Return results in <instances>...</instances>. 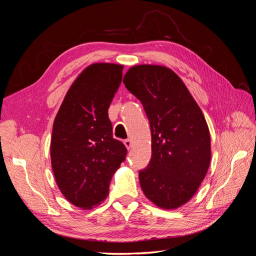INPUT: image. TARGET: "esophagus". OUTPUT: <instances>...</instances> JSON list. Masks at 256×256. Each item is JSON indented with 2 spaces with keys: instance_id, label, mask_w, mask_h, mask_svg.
<instances>
[{
  "instance_id": "1",
  "label": "esophagus",
  "mask_w": 256,
  "mask_h": 256,
  "mask_svg": "<svg viewBox=\"0 0 256 256\" xmlns=\"http://www.w3.org/2000/svg\"><path fill=\"white\" fill-rule=\"evenodd\" d=\"M124 144L127 147V150H130L131 146H132V142H131L130 138H126V140H124Z\"/></svg>"
}]
</instances>
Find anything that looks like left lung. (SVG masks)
<instances>
[{"label":"left lung","mask_w":256,"mask_h":256,"mask_svg":"<svg viewBox=\"0 0 256 256\" xmlns=\"http://www.w3.org/2000/svg\"><path fill=\"white\" fill-rule=\"evenodd\" d=\"M126 88L140 100L152 132V158L138 172L146 198L164 209L187 203L210 164V136L200 106L170 68L131 67Z\"/></svg>","instance_id":"8db88e82"}]
</instances>
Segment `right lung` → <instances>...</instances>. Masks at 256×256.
I'll use <instances>...</instances> for the list:
<instances>
[{"label":"right lung","mask_w":256,"mask_h":256,"mask_svg":"<svg viewBox=\"0 0 256 256\" xmlns=\"http://www.w3.org/2000/svg\"><path fill=\"white\" fill-rule=\"evenodd\" d=\"M122 66L99 63L85 68L68 90L54 120L51 164L63 196L90 209L109 193L127 148L112 134L108 109L122 83Z\"/></svg>","instance_id":"1"}]
</instances>
